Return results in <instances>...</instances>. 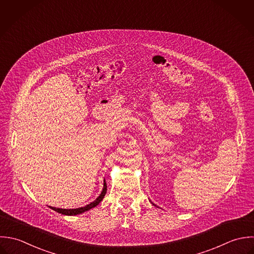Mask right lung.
I'll list each match as a JSON object with an SVG mask.
<instances>
[{
	"instance_id": "right-lung-1",
	"label": "right lung",
	"mask_w": 254,
	"mask_h": 254,
	"mask_svg": "<svg viewBox=\"0 0 254 254\" xmlns=\"http://www.w3.org/2000/svg\"><path fill=\"white\" fill-rule=\"evenodd\" d=\"M106 190H107V186H106V182L104 180V183H103V189L100 193V195L93 201L91 202L90 204L86 205L85 207H82V208H78V209H60V208H54V207H50L51 209H53L54 211L60 213V214H63V215H68V216H74V215H78V214H81V213H84L85 211L97 206L99 204V202L103 199V197L105 196L106 194Z\"/></svg>"
}]
</instances>
